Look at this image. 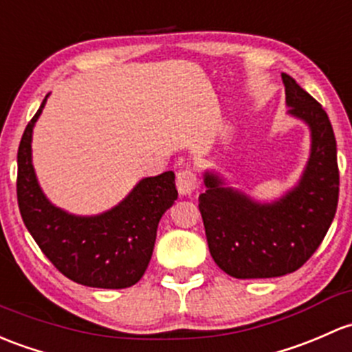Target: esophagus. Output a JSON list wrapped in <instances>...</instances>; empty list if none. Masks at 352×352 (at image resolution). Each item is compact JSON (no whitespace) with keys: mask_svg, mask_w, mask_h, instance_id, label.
Segmentation results:
<instances>
[{"mask_svg":"<svg viewBox=\"0 0 352 352\" xmlns=\"http://www.w3.org/2000/svg\"><path fill=\"white\" fill-rule=\"evenodd\" d=\"M177 188L182 195L194 194V190L197 188V177H195L194 170L184 168L177 173Z\"/></svg>","mask_w":352,"mask_h":352,"instance_id":"34e87169","label":"esophagus"}]
</instances>
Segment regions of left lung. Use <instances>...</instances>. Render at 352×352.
Instances as JSON below:
<instances>
[{"mask_svg": "<svg viewBox=\"0 0 352 352\" xmlns=\"http://www.w3.org/2000/svg\"><path fill=\"white\" fill-rule=\"evenodd\" d=\"M288 114L310 129V157L300 180L273 202H258L204 173L199 195L210 256L234 278H273L294 273L316 253L336 216L339 199L338 146L322 106L282 74Z\"/></svg>", "mask_w": 352, "mask_h": 352, "instance_id": "1", "label": "left lung"}]
</instances>
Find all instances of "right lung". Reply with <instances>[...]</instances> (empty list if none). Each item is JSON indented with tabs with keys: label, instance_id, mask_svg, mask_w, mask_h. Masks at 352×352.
<instances>
[{
	"label": "right lung",
	"instance_id": "1",
	"mask_svg": "<svg viewBox=\"0 0 352 352\" xmlns=\"http://www.w3.org/2000/svg\"><path fill=\"white\" fill-rule=\"evenodd\" d=\"M47 98L18 146L16 195L21 219L52 265L72 282L94 288H128L143 276L162 216L177 201L175 173L142 179L113 209L76 216L55 207L36 180L32 133Z\"/></svg>",
	"mask_w": 352,
	"mask_h": 352
}]
</instances>
